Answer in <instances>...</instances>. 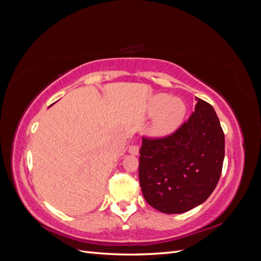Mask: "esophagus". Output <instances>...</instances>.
<instances>
[{"mask_svg": "<svg viewBox=\"0 0 261 261\" xmlns=\"http://www.w3.org/2000/svg\"><path fill=\"white\" fill-rule=\"evenodd\" d=\"M128 152L130 154H134V155H137L138 152H139V147L137 145H132L128 147Z\"/></svg>", "mask_w": 261, "mask_h": 261, "instance_id": "esophagus-1", "label": "esophagus"}]
</instances>
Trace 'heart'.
Returning <instances> with one entry per match:
<instances>
[{
    "label": "heart",
    "instance_id": "obj_1",
    "mask_svg": "<svg viewBox=\"0 0 261 261\" xmlns=\"http://www.w3.org/2000/svg\"><path fill=\"white\" fill-rule=\"evenodd\" d=\"M148 111L150 115H155L151 129L152 135L165 137L174 133L183 124L187 107L184 100L179 97L156 93L149 101Z\"/></svg>",
    "mask_w": 261,
    "mask_h": 261
}]
</instances>
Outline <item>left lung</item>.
<instances>
[{
  "label": "left lung",
  "mask_w": 261,
  "mask_h": 261,
  "mask_svg": "<svg viewBox=\"0 0 261 261\" xmlns=\"http://www.w3.org/2000/svg\"><path fill=\"white\" fill-rule=\"evenodd\" d=\"M170 136L143 138L139 183L146 201L163 213H183L215 191L224 160V133L208 102Z\"/></svg>",
  "instance_id": "left-lung-1"
}]
</instances>
